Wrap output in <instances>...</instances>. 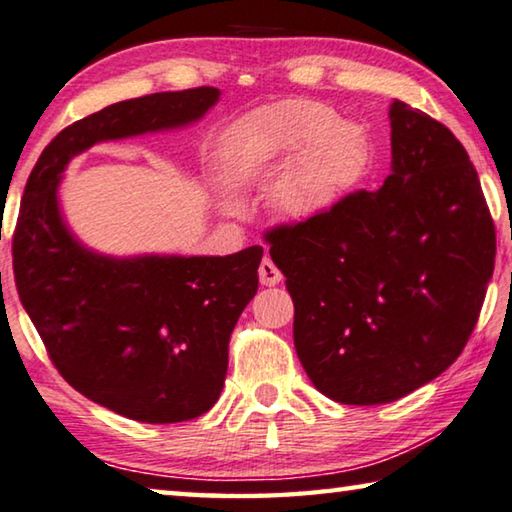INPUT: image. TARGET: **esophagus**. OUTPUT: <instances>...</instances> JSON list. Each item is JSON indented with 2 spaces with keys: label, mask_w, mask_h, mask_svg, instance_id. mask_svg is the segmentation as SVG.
<instances>
[{
  "label": "esophagus",
  "mask_w": 512,
  "mask_h": 512,
  "mask_svg": "<svg viewBox=\"0 0 512 512\" xmlns=\"http://www.w3.org/2000/svg\"><path fill=\"white\" fill-rule=\"evenodd\" d=\"M259 282H262L264 287H275L282 282V273L269 257H264L262 264H259Z\"/></svg>",
  "instance_id": "esophagus-1"
}]
</instances>
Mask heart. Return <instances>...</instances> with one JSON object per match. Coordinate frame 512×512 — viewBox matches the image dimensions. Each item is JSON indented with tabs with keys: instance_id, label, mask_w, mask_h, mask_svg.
Here are the masks:
<instances>
[{
	"instance_id": "b5f03b06",
	"label": "heart",
	"mask_w": 512,
	"mask_h": 512,
	"mask_svg": "<svg viewBox=\"0 0 512 512\" xmlns=\"http://www.w3.org/2000/svg\"><path fill=\"white\" fill-rule=\"evenodd\" d=\"M335 111L312 100H282L262 109L246 129V143L259 161L294 164L282 175L275 200L294 218L328 212L360 180L369 161V141L360 125L335 123ZM241 212V202L227 200Z\"/></svg>"
}]
</instances>
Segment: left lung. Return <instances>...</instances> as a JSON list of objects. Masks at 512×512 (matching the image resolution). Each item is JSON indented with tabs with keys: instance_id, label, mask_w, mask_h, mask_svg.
Returning <instances> with one entry per match:
<instances>
[{
	"instance_id": "left-lung-1",
	"label": "left lung",
	"mask_w": 512,
	"mask_h": 512,
	"mask_svg": "<svg viewBox=\"0 0 512 512\" xmlns=\"http://www.w3.org/2000/svg\"><path fill=\"white\" fill-rule=\"evenodd\" d=\"M392 173L328 212L266 232L294 300V346L314 387L378 405L458 360L494 271L497 237L467 150L394 100Z\"/></svg>"
}]
</instances>
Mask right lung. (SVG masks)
Masks as SVG:
<instances>
[{
    "instance_id": "1",
    "label": "right lung",
    "mask_w": 512,
    "mask_h": 512,
    "mask_svg": "<svg viewBox=\"0 0 512 512\" xmlns=\"http://www.w3.org/2000/svg\"><path fill=\"white\" fill-rule=\"evenodd\" d=\"M218 97L214 86L152 93L72 123L38 157L15 225V287L54 367L86 399L145 424L196 419L218 401L264 248L100 255L63 221L59 184L70 159L95 143L186 127Z\"/></svg>"
}]
</instances>
